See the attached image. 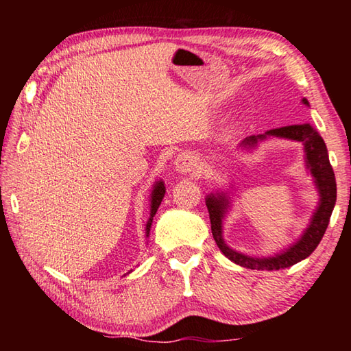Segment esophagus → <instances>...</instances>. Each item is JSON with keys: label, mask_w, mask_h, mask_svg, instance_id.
<instances>
[{"label": "esophagus", "mask_w": 351, "mask_h": 351, "mask_svg": "<svg viewBox=\"0 0 351 351\" xmlns=\"http://www.w3.org/2000/svg\"><path fill=\"white\" fill-rule=\"evenodd\" d=\"M175 169L180 173H193V171H198L199 162L195 154L192 153H182L178 154L175 159Z\"/></svg>", "instance_id": "obj_1"}]
</instances>
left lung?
<instances>
[{"label": "left lung", "mask_w": 351, "mask_h": 351, "mask_svg": "<svg viewBox=\"0 0 351 351\" xmlns=\"http://www.w3.org/2000/svg\"><path fill=\"white\" fill-rule=\"evenodd\" d=\"M305 105L310 106L308 100H302ZM276 136V138H285L291 141L304 142L305 147V159L306 167L310 169L311 175L319 190V206L310 221V226L305 229V232L297 240L293 246L285 249L280 254H276L274 257H249L241 252H237L230 249L224 243L223 239V218L229 209V197L226 193H210L206 198V206L210 217L212 235L215 239L217 246L219 247L226 257L234 263L243 266V268L257 269V271H278L289 268L295 263H299L306 257H310L311 252L317 247L322 240L326 228H328L331 212L336 204V180L335 171L330 164L328 152L320 134L314 130L310 123H302V125H288L282 128H274L266 132L265 134L249 136L241 142V147L254 148L260 141Z\"/></svg>", "instance_id": "obj_1"}]
</instances>
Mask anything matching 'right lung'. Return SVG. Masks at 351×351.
<instances>
[{
	"mask_svg": "<svg viewBox=\"0 0 351 351\" xmlns=\"http://www.w3.org/2000/svg\"><path fill=\"white\" fill-rule=\"evenodd\" d=\"M164 195H165L164 182H162V181H158L156 184H154L153 192H152L150 218H148V221H147V228H145V230H147V237H148V234H150V228H152V223H153V217L156 215L158 207H159V204H161V201H162V198H164Z\"/></svg>",
	"mask_w": 351,
	"mask_h": 351,
	"instance_id": "right-lung-1",
	"label": "right lung"
}]
</instances>
